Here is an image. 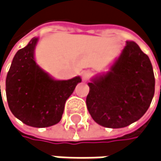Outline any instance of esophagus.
Instances as JSON below:
<instances>
[{
    "label": "esophagus",
    "mask_w": 161,
    "mask_h": 161,
    "mask_svg": "<svg viewBox=\"0 0 161 161\" xmlns=\"http://www.w3.org/2000/svg\"><path fill=\"white\" fill-rule=\"evenodd\" d=\"M92 76V71L84 70L82 72V80H83L84 81L89 80V79H90Z\"/></svg>",
    "instance_id": "obj_1"
}]
</instances>
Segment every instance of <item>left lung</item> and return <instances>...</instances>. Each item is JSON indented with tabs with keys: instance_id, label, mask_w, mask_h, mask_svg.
<instances>
[{
	"instance_id": "1",
	"label": "left lung",
	"mask_w": 161,
	"mask_h": 161,
	"mask_svg": "<svg viewBox=\"0 0 161 161\" xmlns=\"http://www.w3.org/2000/svg\"><path fill=\"white\" fill-rule=\"evenodd\" d=\"M88 85L86 105L92 119L107 128L126 127L140 119L152 102L155 77L150 59L128 41L109 71Z\"/></svg>"
}]
</instances>
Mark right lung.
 <instances>
[{
  "label": "right lung",
  "mask_w": 161,
  "mask_h": 161,
  "mask_svg": "<svg viewBox=\"0 0 161 161\" xmlns=\"http://www.w3.org/2000/svg\"><path fill=\"white\" fill-rule=\"evenodd\" d=\"M39 38L17 51L6 77V97L11 112L23 123L50 127L61 120L65 103L81 81L80 76L57 80L37 65L34 51ZM1 87V86H0Z\"/></svg>",
  "instance_id": "1"
}]
</instances>
